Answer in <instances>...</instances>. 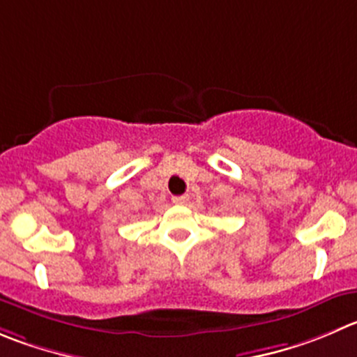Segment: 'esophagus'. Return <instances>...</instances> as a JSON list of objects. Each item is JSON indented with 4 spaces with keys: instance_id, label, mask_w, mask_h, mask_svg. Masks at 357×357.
<instances>
[{
    "instance_id": "1",
    "label": "esophagus",
    "mask_w": 357,
    "mask_h": 357,
    "mask_svg": "<svg viewBox=\"0 0 357 357\" xmlns=\"http://www.w3.org/2000/svg\"><path fill=\"white\" fill-rule=\"evenodd\" d=\"M188 199H189V196H173L172 198V202L175 203V205H184V203H188Z\"/></svg>"
}]
</instances>
